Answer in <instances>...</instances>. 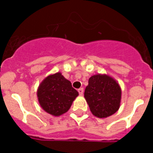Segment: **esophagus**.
Masks as SVG:
<instances>
[{"label": "esophagus", "mask_w": 153, "mask_h": 153, "mask_svg": "<svg viewBox=\"0 0 153 153\" xmlns=\"http://www.w3.org/2000/svg\"><path fill=\"white\" fill-rule=\"evenodd\" d=\"M83 91H84V90H83V88H79V90H78V92H79V95H83Z\"/></svg>", "instance_id": "esophagus-1"}]
</instances>
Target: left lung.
Segmentation results:
<instances>
[{
    "mask_svg": "<svg viewBox=\"0 0 153 153\" xmlns=\"http://www.w3.org/2000/svg\"><path fill=\"white\" fill-rule=\"evenodd\" d=\"M121 94L120 85L113 77L97 74L89 79L84 97L93 115L98 118H106L119 109Z\"/></svg>",
    "mask_w": 153,
    "mask_h": 153,
    "instance_id": "left-lung-1",
    "label": "left lung"
}]
</instances>
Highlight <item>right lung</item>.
<instances>
[{"label":"right lung","instance_id":"add662e5","mask_svg":"<svg viewBox=\"0 0 153 153\" xmlns=\"http://www.w3.org/2000/svg\"><path fill=\"white\" fill-rule=\"evenodd\" d=\"M36 93L42 109L54 117L67 113L79 95L70 81L59 72L47 76L40 83Z\"/></svg>","mask_w":153,"mask_h":153}]
</instances>
